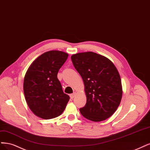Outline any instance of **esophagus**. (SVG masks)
Returning a JSON list of instances; mask_svg holds the SVG:
<instances>
[{
    "instance_id": "34e87169",
    "label": "esophagus",
    "mask_w": 150,
    "mask_h": 150,
    "mask_svg": "<svg viewBox=\"0 0 150 150\" xmlns=\"http://www.w3.org/2000/svg\"><path fill=\"white\" fill-rule=\"evenodd\" d=\"M75 96H76V92H74V93H73V94H70V97H71V99H73V98L75 97Z\"/></svg>"
}]
</instances>
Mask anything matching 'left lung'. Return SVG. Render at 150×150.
Wrapping results in <instances>:
<instances>
[{"instance_id": "1", "label": "left lung", "mask_w": 150, "mask_h": 150, "mask_svg": "<svg viewBox=\"0 0 150 150\" xmlns=\"http://www.w3.org/2000/svg\"><path fill=\"white\" fill-rule=\"evenodd\" d=\"M71 60L85 86L87 101L81 113L91 121L106 120L116 111L122 96L116 67L108 58L93 52L73 54Z\"/></svg>"}]
</instances>
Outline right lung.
I'll use <instances>...</instances> for the list:
<instances>
[{"mask_svg": "<svg viewBox=\"0 0 150 150\" xmlns=\"http://www.w3.org/2000/svg\"><path fill=\"white\" fill-rule=\"evenodd\" d=\"M68 57V54L63 51H47L33 62L25 74L26 102L34 114L43 119L59 116L70 99L63 92L57 77Z\"/></svg>", "mask_w": 150, "mask_h": 150, "instance_id": "1", "label": "right lung"}]
</instances>
